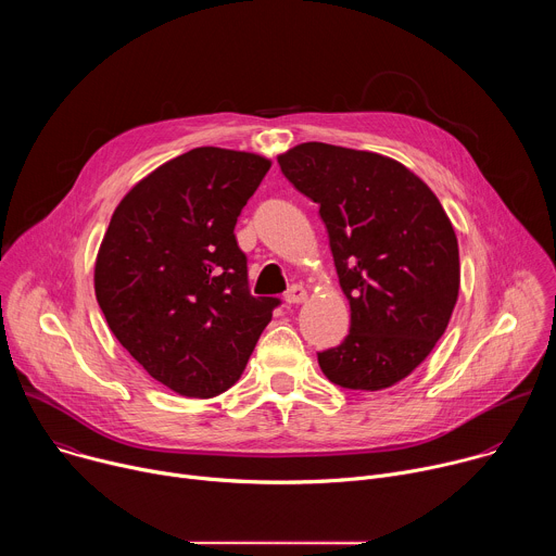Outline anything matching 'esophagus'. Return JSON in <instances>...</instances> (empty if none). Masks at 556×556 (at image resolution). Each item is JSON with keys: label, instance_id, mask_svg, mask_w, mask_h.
Returning a JSON list of instances; mask_svg holds the SVG:
<instances>
[{"label": "esophagus", "instance_id": "obj_1", "mask_svg": "<svg viewBox=\"0 0 556 556\" xmlns=\"http://www.w3.org/2000/svg\"><path fill=\"white\" fill-rule=\"evenodd\" d=\"M305 296H307V292H305V288H303V286H299V283H292V286L286 290V294H283V299H286V303H288V305L303 303V301H305Z\"/></svg>", "mask_w": 556, "mask_h": 556}]
</instances>
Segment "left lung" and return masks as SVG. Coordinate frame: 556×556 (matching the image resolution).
Segmentation results:
<instances>
[{"mask_svg":"<svg viewBox=\"0 0 556 556\" xmlns=\"http://www.w3.org/2000/svg\"><path fill=\"white\" fill-rule=\"evenodd\" d=\"M281 174L319 204L350 334L316 352L343 389L378 391L409 376L444 334L459 290L455 230L433 191L380 153L303 142Z\"/></svg>","mask_w":556,"mask_h":556,"instance_id":"1","label":"left lung"}]
</instances>
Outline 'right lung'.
<instances>
[{
  "mask_svg": "<svg viewBox=\"0 0 556 556\" xmlns=\"http://www.w3.org/2000/svg\"><path fill=\"white\" fill-rule=\"evenodd\" d=\"M270 161L198 147L116 206L94 268L97 301L151 378L213 399L242 376L277 296H253L235 224Z\"/></svg>",
  "mask_w": 556,
  "mask_h": 556,
  "instance_id": "add662e5",
  "label": "right lung"
}]
</instances>
